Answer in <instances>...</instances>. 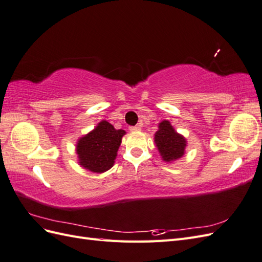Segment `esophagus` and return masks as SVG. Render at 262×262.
<instances>
[{
    "label": "esophagus",
    "mask_w": 262,
    "mask_h": 262,
    "mask_svg": "<svg viewBox=\"0 0 262 262\" xmlns=\"http://www.w3.org/2000/svg\"><path fill=\"white\" fill-rule=\"evenodd\" d=\"M129 130H130L131 132H138V131L141 130V128H140L139 125H134V126H130Z\"/></svg>",
    "instance_id": "esophagus-1"
}]
</instances>
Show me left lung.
Returning <instances> with one entry per match:
<instances>
[{"label":"left lung","instance_id":"obj_1","mask_svg":"<svg viewBox=\"0 0 262 262\" xmlns=\"http://www.w3.org/2000/svg\"><path fill=\"white\" fill-rule=\"evenodd\" d=\"M154 142L162 160L166 163H172L185 155L187 141L179 134L168 120L158 124V130L154 134Z\"/></svg>","mask_w":262,"mask_h":262}]
</instances>
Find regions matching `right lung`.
I'll list each match as a JSON object with an SVG mask.
<instances>
[{
  "mask_svg": "<svg viewBox=\"0 0 262 262\" xmlns=\"http://www.w3.org/2000/svg\"><path fill=\"white\" fill-rule=\"evenodd\" d=\"M124 130L115 129L106 120H101L94 130L77 140L76 154L78 164L92 172L101 173L115 164Z\"/></svg>",
  "mask_w": 262,
  "mask_h": 262,
  "instance_id": "obj_1",
  "label": "right lung"
}]
</instances>
